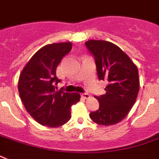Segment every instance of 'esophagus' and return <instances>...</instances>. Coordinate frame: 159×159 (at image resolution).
Returning <instances> with one entry per match:
<instances>
[{
  "mask_svg": "<svg viewBox=\"0 0 159 159\" xmlns=\"http://www.w3.org/2000/svg\"><path fill=\"white\" fill-rule=\"evenodd\" d=\"M81 96H82L84 99H88V98H90V95L87 94V93H82Z\"/></svg>",
  "mask_w": 159,
  "mask_h": 159,
  "instance_id": "34e87169",
  "label": "esophagus"
}]
</instances>
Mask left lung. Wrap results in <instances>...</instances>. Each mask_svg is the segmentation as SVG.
<instances>
[{
    "label": "left lung",
    "mask_w": 159,
    "mask_h": 159,
    "mask_svg": "<svg viewBox=\"0 0 159 159\" xmlns=\"http://www.w3.org/2000/svg\"><path fill=\"white\" fill-rule=\"evenodd\" d=\"M94 55L98 78L107 82L106 93L98 100L100 108L90 113L100 125H112L125 118L135 103L139 90L138 67L121 48L105 40L85 43Z\"/></svg>",
    "instance_id": "obj_1"
}]
</instances>
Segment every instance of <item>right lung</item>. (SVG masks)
Instances as JSON below:
<instances>
[{
    "instance_id": "1",
    "label": "right lung",
    "mask_w": 159,
    "mask_h": 159,
    "mask_svg": "<svg viewBox=\"0 0 159 159\" xmlns=\"http://www.w3.org/2000/svg\"><path fill=\"white\" fill-rule=\"evenodd\" d=\"M72 48L71 42L43 46L29 60L20 75V97L26 111L42 125H63L71 118L72 106L80 101L79 93L55 91V85L60 82L56 68Z\"/></svg>"
}]
</instances>
